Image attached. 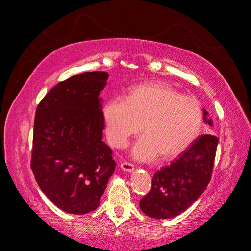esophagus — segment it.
<instances>
[{
  "label": "esophagus",
  "instance_id": "esophagus-1",
  "mask_svg": "<svg viewBox=\"0 0 251 251\" xmlns=\"http://www.w3.org/2000/svg\"><path fill=\"white\" fill-rule=\"evenodd\" d=\"M120 169L126 172H132L134 170V164L127 161H124L120 163Z\"/></svg>",
  "mask_w": 251,
  "mask_h": 251
}]
</instances>
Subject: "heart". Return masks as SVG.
Returning a JSON list of instances; mask_svg holds the SVG:
<instances>
[{
  "label": "heart",
  "mask_w": 251,
  "mask_h": 251,
  "mask_svg": "<svg viewBox=\"0 0 251 251\" xmlns=\"http://www.w3.org/2000/svg\"><path fill=\"white\" fill-rule=\"evenodd\" d=\"M103 118L108 139L115 148H125L142 130L144 136L135 144L133 155L147 161L158 154L173 159L186 151L200 133L203 113L196 98L161 83H148L133 88L126 100H111Z\"/></svg>",
  "instance_id": "b5f03b06"
}]
</instances>
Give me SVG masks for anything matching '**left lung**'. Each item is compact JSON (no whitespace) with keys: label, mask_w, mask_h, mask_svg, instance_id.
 I'll list each match as a JSON object with an SVG mask.
<instances>
[{"label":"left lung","mask_w":251,"mask_h":251,"mask_svg":"<svg viewBox=\"0 0 251 251\" xmlns=\"http://www.w3.org/2000/svg\"><path fill=\"white\" fill-rule=\"evenodd\" d=\"M204 110V120L207 119ZM219 139L203 134L169 165L154 174L150 192L140 200V208L154 219H170L185 211L206 189L211 179Z\"/></svg>","instance_id":"obj_1"}]
</instances>
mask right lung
Wrapping results in <instances>:
<instances>
[{
	"instance_id": "right-lung-1",
	"label": "right lung",
	"mask_w": 251,
	"mask_h": 251,
	"mask_svg": "<svg viewBox=\"0 0 251 251\" xmlns=\"http://www.w3.org/2000/svg\"><path fill=\"white\" fill-rule=\"evenodd\" d=\"M109 74L85 72L58 82L36 108L31 170L42 192L66 212L95 210L115 171L102 139L100 91Z\"/></svg>"
}]
</instances>
